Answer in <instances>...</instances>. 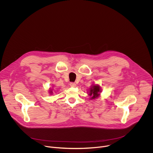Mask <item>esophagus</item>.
I'll use <instances>...</instances> for the list:
<instances>
[{"label":"esophagus","mask_w":153,"mask_h":153,"mask_svg":"<svg viewBox=\"0 0 153 153\" xmlns=\"http://www.w3.org/2000/svg\"><path fill=\"white\" fill-rule=\"evenodd\" d=\"M69 85H70V86H71V87H75L76 86V84L74 83V82H71V83L69 84Z\"/></svg>","instance_id":"1"}]
</instances>
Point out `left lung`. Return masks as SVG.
<instances>
[{"label": "left lung", "mask_w": 153, "mask_h": 153, "mask_svg": "<svg viewBox=\"0 0 153 153\" xmlns=\"http://www.w3.org/2000/svg\"><path fill=\"white\" fill-rule=\"evenodd\" d=\"M100 92H101V89L100 86L98 85H92L88 91V95L91 97V100H94L98 98L100 95Z\"/></svg>", "instance_id": "left-lung-1"}]
</instances>
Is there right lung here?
<instances>
[{
  "mask_svg": "<svg viewBox=\"0 0 153 153\" xmlns=\"http://www.w3.org/2000/svg\"><path fill=\"white\" fill-rule=\"evenodd\" d=\"M52 90H53V89H50V90H49V94H51V95L53 94V91H52Z\"/></svg>",
  "mask_w": 153,
  "mask_h": 153,
  "instance_id": "add662e5",
  "label": "right lung"
}]
</instances>
